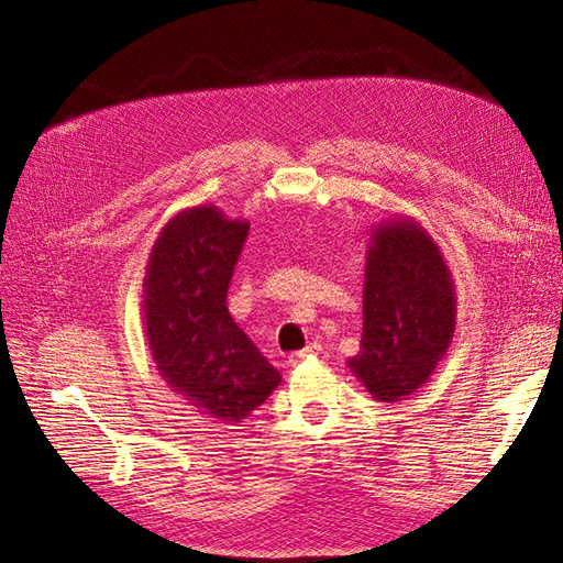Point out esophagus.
<instances>
[{
	"label": "esophagus",
	"mask_w": 563,
	"mask_h": 563,
	"mask_svg": "<svg viewBox=\"0 0 563 563\" xmlns=\"http://www.w3.org/2000/svg\"><path fill=\"white\" fill-rule=\"evenodd\" d=\"M321 352V347L317 345V343H310L308 347L305 350H300V352H294L291 356H288V364L291 366H296V364H302L305 360H310V356H317Z\"/></svg>",
	"instance_id": "obj_1"
}]
</instances>
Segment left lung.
Masks as SVG:
<instances>
[{"label":"left lung","mask_w":563,"mask_h":563,"mask_svg":"<svg viewBox=\"0 0 563 563\" xmlns=\"http://www.w3.org/2000/svg\"><path fill=\"white\" fill-rule=\"evenodd\" d=\"M455 286L420 223L395 216L371 230L362 350L347 362L376 401L413 395L444 360L455 333Z\"/></svg>","instance_id":"left-lung-1"}]
</instances>
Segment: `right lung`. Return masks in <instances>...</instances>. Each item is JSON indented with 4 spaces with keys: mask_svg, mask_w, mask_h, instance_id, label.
<instances>
[{
    "mask_svg": "<svg viewBox=\"0 0 563 563\" xmlns=\"http://www.w3.org/2000/svg\"><path fill=\"white\" fill-rule=\"evenodd\" d=\"M246 220L213 203L185 209L162 228L143 282V327L159 376L199 413L242 422L282 383L228 310Z\"/></svg>",
    "mask_w": 563,
    "mask_h": 563,
    "instance_id": "right-lung-1",
    "label": "right lung"
}]
</instances>
